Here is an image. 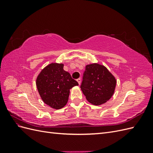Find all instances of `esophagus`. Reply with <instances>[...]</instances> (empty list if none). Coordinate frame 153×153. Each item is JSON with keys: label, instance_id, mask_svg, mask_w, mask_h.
I'll list each match as a JSON object with an SVG mask.
<instances>
[{"label": "esophagus", "instance_id": "34e87169", "mask_svg": "<svg viewBox=\"0 0 153 153\" xmlns=\"http://www.w3.org/2000/svg\"><path fill=\"white\" fill-rule=\"evenodd\" d=\"M77 80V82H78V84H80V83H81V78H78V79L76 80Z\"/></svg>", "mask_w": 153, "mask_h": 153}]
</instances>
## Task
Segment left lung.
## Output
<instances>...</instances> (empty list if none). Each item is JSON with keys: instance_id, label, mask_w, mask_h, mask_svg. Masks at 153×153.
<instances>
[{"instance_id": "left-lung-1", "label": "left lung", "mask_w": 153, "mask_h": 153, "mask_svg": "<svg viewBox=\"0 0 153 153\" xmlns=\"http://www.w3.org/2000/svg\"><path fill=\"white\" fill-rule=\"evenodd\" d=\"M116 82L107 68L94 63L85 66L80 88L89 103L101 105L113 96Z\"/></svg>"}]
</instances>
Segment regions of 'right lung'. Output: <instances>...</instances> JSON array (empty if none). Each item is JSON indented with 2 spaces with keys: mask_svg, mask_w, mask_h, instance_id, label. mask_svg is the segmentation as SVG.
I'll return each instance as SVG.
<instances>
[{
  "mask_svg": "<svg viewBox=\"0 0 153 153\" xmlns=\"http://www.w3.org/2000/svg\"><path fill=\"white\" fill-rule=\"evenodd\" d=\"M63 67V64L51 63L42 69L36 79L37 89L41 99L45 104L55 109L65 106L69 90L78 85Z\"/></svg>",
  "mask_w": 153,
  "mask_h": 153,
  "instance_id": "1",
  "label": "right lung"
}]
</instances>
